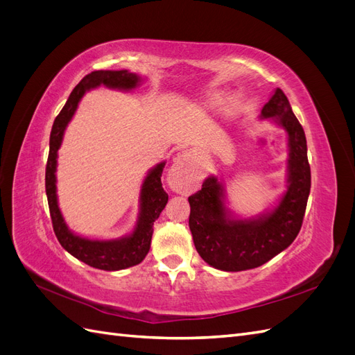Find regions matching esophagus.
<instances>
[{
	"mask_svg": "<svg viewBox=\"0 0 355 355\" xmlns=\"http://www.w3.org/2000/svg\"><path fill=\"white\" fill-rule=\"evenodd\" d=\"M192 153L179 154L168 171V187L176 192H184L188 187V163Z\"/></svg>",
	"mask_w": 355,
	"mask_h": 355,
	"instance_id": "obj_1",
	"label": "esophagus"
}]
</instances>
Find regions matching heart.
<instances>
[{
  "mask_svg": "<svg viewBox=\"0 0 355 355\" xmlns=\"http://www.w3.org/2000/svg\"><path fill=\"white\" fill-rule=\"evenodd\" d=\"M225 99V93L220 90H214V92H209L206 96H204V105L209 106V108H216L219 106ZM241 96L240 94H234L230 98L228 106L231 111H239L241 108Z\"/></svg>",
  "mask_w": 355,
  "mask_h": 355,
  "instance_id": "heart-1",
  "label": "heart"
}]
</instances>
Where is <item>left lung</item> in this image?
I'll return each instance as SVG.
<instances>
[{"mask_svg":"<svg viewBox=\"0 0 355 355\" xmlns=\"http://www.w3.org/2000/svg\"><path fill=\"white\" fill-rule=\"evenodd\" d=\"M287 133V189L277 206L253 218H237L227 206L225 187L209 176L188 198L189 230L204 262L220 271L253 270L293 243L302 227L311 189L306 137L283 90L275 89L259 115Z\"/></svg>","mask_w":355,"mask_h":355,"instance_id":"1","label":"left lung"}]
</instances>
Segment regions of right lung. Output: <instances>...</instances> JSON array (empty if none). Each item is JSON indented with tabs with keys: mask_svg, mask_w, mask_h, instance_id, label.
<instances>
[{
	"mask_svg": "<svg viewBox=\"0 0 355 355\" xmlns=\"http://www.w3.org/2000/svg\"><path fill=\"white\" fill-rule=\"evenodd\" d=\"M142 77L127 69L121 71H94L75 85L69 98L56 116L50 133V151L46 167V192L49 200L50 216L56 237L63 249L71 253L78 261L103 271H118L141 263L151 247L154 232V222L166 207L168 196L161 185V173L166 161L154 166L144 179L141 197H139V214L135 230L115 240H92L73 234L63 219L58 202L56 170H58V151L63 141L67 125L78 108L83 96L98 89L101 85L112 90L130 92L141 85Z\"/></svg>",
	"mask_w": 355,
	"mask_h": 355,
	"instance_id": "right-lung-1",
	"label": "right lung"
}]
</instances>
